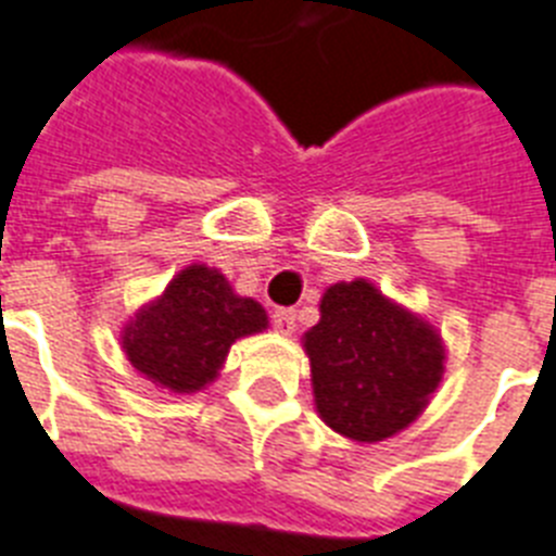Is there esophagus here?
<instances>
[{"label": "esophagus", "mask_w": 556, "mask_h": 556, "mask_svg": "<svg viewBox=\"0 0 556 556\" xmlns=\"http://www.w3.org/2000/svg\"><path fill=\"white\" fill-rule=\"evenodd\" d=\"M271 325L274 330L282 332V336H291V332L296 330V311H291V307H277V311L271 313Z\"/></svg>", "instance_id": "esophagus-1"}]
</instances>
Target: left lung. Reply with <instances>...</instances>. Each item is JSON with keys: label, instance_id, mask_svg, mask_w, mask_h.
Segmentation results:
<instances>
[{"label": "left lung", "instance_id": "1", "mask_svg": "<svg viewBox=\"0 0 556 556\" xmlns=\"http://www.w3.org/2000/svg\"><path fill=\"white\" fill-rule=\"evenodd\" d=\"M305 332L318 417L355 442H383L414 422L445 371L428 321L366 279L330 285Z\"/></svg>", "mask_w": 556, "mask_h": 556}]
</instances>
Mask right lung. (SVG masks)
Masks as SVG:
<instances>
[{"label":"right lung","mask_w":556,"mask_h":556,"mask_svg":"<svg viewBox=\"0 0 556 556\" xmlns=\"http://www.w3.org/2000/svg\"><path fill=\"white\" fill-rule=\"evenodd\" d=\"M265 327L268 316L260 302L238 296L215 268L190 265L125 325L123 350L151 383L192 394L218 378L238 338Z\"/></svg>","instance_id":"add662e5"}]
</instances>
